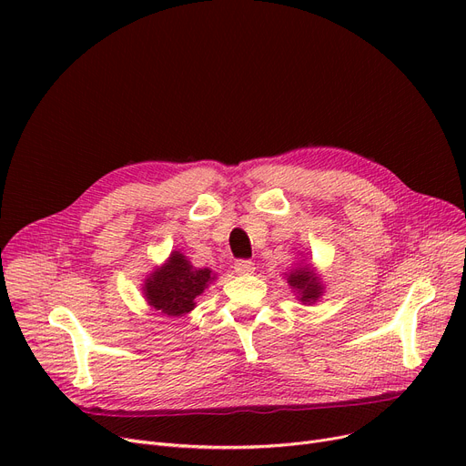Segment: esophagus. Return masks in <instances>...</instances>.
<instances>
[{"mask_svg": "<svg viewBox=\"0 0 466 466\" xmlns=\"http://www.w3.org/2000/svg\"><path fill=\"white\" fill-rule=\"evenodd\" d=\"M234 272L239 274V276H249V274L255 272V264L251 260H246V258L236 260L234 262Z\"/></svg>", "mask_w": 466, "mask_h": 466, "instance_id": "esophagus-1", "label": "esophagus"}]
</instances>
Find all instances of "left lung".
<instances>
[{"instance_id": "left-lung-1", "label": "left lung", "mask_w": 466, "mask_h": 466, "mask_svg": "<svg viewBox=\"0 0 466 466\" xmlns=\"http://www.w3.org/2000/svg\"><path fill=\"white\" fill-rule=\"evenodd\" d=\"M287 276V283L299 292V300L304 304H313L315 300H319L323 295V285L317 278V274L311 270V266H302L292 270Z\"/></svg>"}]
</instances>
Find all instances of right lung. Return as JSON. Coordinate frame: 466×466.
<instances>
[{
	"mask_svg": "<svg viewBox=\"0 0 466 466\" xmlns=\"http://www.w3.org/2000/svg\"><path fill=\"white\" fill-rule=\"evenodd\" d=\"M213 279L209 268H194L181 251H174L166 264L145 279L143 295L151 308L179 317L194 309L196 297H200Z\"/></svg>",
	"mask_w": 466,
	"mask_h": 466,
	"instance_id": "1",
	"label": "right lung"
}]
</instances>
